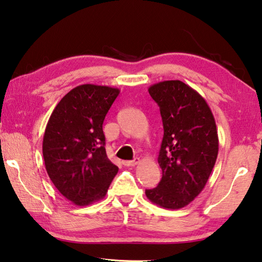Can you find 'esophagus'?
<instances>
[{
    "instance_id": "esophagus-1",
    "label": "esophagus",
    "mask_w": 262,
    "mask_h": 262,
    "mask_svg": "<svg viewBox=\"0 0 262 262\" xmlns=\"http://www.w3.org/2000/svg\"><path fill=\"white\" fill-rule=\"evenodd\" d=\"M140 163V159H134L133 161H123V164L126 167H134V165Z\"/></svg>"
}]
</instances>
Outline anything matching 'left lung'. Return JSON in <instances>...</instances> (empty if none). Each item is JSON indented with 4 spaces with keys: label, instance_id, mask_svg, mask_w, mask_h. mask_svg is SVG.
Here are the masks:
<instances>
[{
    "label": "left lung",
    "instance_id": "1",
    "mask_svg": "<svg viewBox=\"0 0 262 262\" xmlns=\"http://www.w3.org/2000/svg\"><path fill=\"white\" fill-rule=\"evenodd\" d=\"M148 91L160 107L164 135L162 180L146 196L164 209H182L202 192L212 172L219 146L215 121L205 99L183 81H161Z\"/></svg>",
    "mask_w": 262,
    "mask_h": 262
}]
</instances>
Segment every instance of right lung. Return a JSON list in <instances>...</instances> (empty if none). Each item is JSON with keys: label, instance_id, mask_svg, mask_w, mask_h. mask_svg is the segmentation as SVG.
<instances>
[{"label": "right lung", "instance_id": "add662e5", "mask_svg": "<svg viewBox=\"0 0 262 262\" xmlns=\"http://www.w3.org/2000/svg\"><path fill=\"white\" fill-rule=\"evenodd\" d=\"M120 90L85 84L58 102L43 138L45 169L73 204L84 206L106 196L119 168L108 160L102 123Z\"/></svg>", "mask_w": 262, "mask_h": 262}]
</instances>
